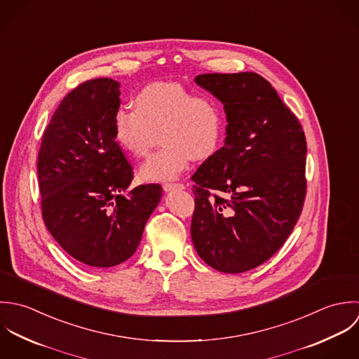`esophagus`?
<instances>
[{"mask_svg":"<svg viewBox=\"0 0 359 359\" xmlns=\"http://www.w3.org/2000/svg\"><path fill=\"white\" fill-rule=\"evenodd\" d=\"M165 191H170V190H183L184 184L183 183H163L162 184Z\"/></svg>","mask_w":359,"mask_h":359,"instance_id":"esophagus-1","label":"esophagus"}]
</instances>
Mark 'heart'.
Returning a JSON list of instances; mask_svg holds the SVG:
<instances>
[{
    "mask_svg": "<svg viewBox=\"0 0 359 359\" xmlns=\"http://www.w3.org/2000/svg\"><path fill=\"white\" fill-rule=\"evenodd\" d=\"M135 102L136 108L116 109L114 136L123 149L142 158L161 133L163 145L140 169L145 180L175 179L191 156L205 161L219 148L224 116L214 97L197 94L180 83H154L137 93Z\"/></svg>",
    "mask_w": 359,
    "mask_h": 359,
    "instance_id": "1",
    "label": "heart"
}]
</instances>
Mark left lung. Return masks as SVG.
Masks as SVG:
<instances>
[{
    "label": "left lung",
    "instance_id": "obj_1",
    "mask_svg": "<svg viewBox=\"0 0 359 359\" xmlns=\"http://www.w3.org/2000/svg\"><path fill=\"white\" fill-rule=\"evenodd\" d=\"M196 81L223 102L227 136L191 177V238L216 271L247 272L279 251L302 212L305 133L258 73H205Z\"/></svg>",
    "mask_w": 359,
    "mask_h": 359
}]
</instances>
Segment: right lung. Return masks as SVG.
I'll return each mask as SVG.
<instances>
[{
  "label": "right lung",
  "mask_w": 359,
  "mask_h": 359,
  "mask_svg": "<svg viewBox=\"0 0 359 359\" xmlns=\"http://www.w3.org/2000/svg\"><path fill=\"white\" fill-rule=\"evenodd\" d=\"M119 83L87 80L55 109L37 156L41 216L55 241L79 262L109 268L137 250L162 196L142 184L128 196L133 168L114 136Z\"/></svg>",
  "instance_id": "right-lung-1"
}]
</instances>
